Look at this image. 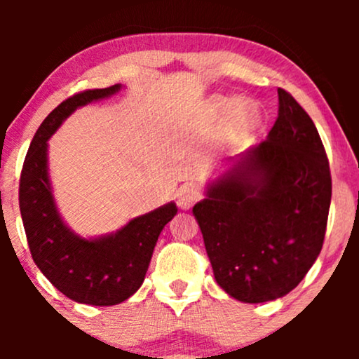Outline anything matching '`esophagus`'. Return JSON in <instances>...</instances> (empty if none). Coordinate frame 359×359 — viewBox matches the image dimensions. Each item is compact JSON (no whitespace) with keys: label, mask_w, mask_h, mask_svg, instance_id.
Returning a JSON list of instances; mask_svg holds the SVG:
<instances>
[{"label":"esophagus","mask_w":359,"mask_h":359,"mask_svg":"<svg viewBox=\"0 0 359 359\" xmlns=\"http://www.w3.org/2000/svg\"><path fill=\"white\" fill-rule=\"evenodd\" d=\"M199 199L201 192L194 184H184L179 189V194H177V204H179L180 209H191Z\"/></svg>","instance_id":"obj_1"}]
</instances>
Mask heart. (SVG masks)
Wrapping results in <instances>:
<instances>
[{
	"label": "heart",
	"mask_w": 359,
	"mask_h": 359,
	"mask_svg": "<svg viewBox=\"0 0 359 359\" xmlns=\"http://www.w3.org/2000/svg\"><path fill=\"white\" fill-rule=\"evenodd\" d=\"M209 113L214 118H224V131L222 138L228 147H240L248 140L253 130L258 125L259 111L257 102L246 97L240 100H228V97H214L209 102Z\"/></svg>",
	"instance_id": "b5f03b06"
}]
</instances>
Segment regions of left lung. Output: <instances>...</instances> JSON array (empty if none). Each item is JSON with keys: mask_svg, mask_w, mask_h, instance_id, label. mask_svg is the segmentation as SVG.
<instances>
[{"mask_svg": "<svg viewBox=\"0 0 359 359\" xmlns=\"http://www.w3.org/2000/svg\"><path fill=\"white\" fill-rule=\"evenodd\" d=\"M192 208L217 285L246 304L294 290L323 250L331 172L311 116L278 88V118L259 145L226 160Z\"/></svg>", "mask_w": 359, "mask_h": 359, "instance_id": "1", "label": "left lung"}]
</instances>
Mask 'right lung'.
<instances>
[{
    "label": "right lung",
    "instance_id": "obj_1",
    "mask_svg": "<svg viewBox=\"0 0 359 359\" xmlns=\"http://www.w3.org/2000/svg\"><path fill=\"white\" fill-rule=\"evenodd\" d=\"M121 88L84 90L60 102L36 130L20 177V212L35 265L65 297L88 306H116L142 287L160 233L177 214L175 203H168L116 233L82 238L57 209L48 177V140L77 108Z\"/></svg>",
    "mask_w": 359,
    "mask_h": 359
}]
</instances>
